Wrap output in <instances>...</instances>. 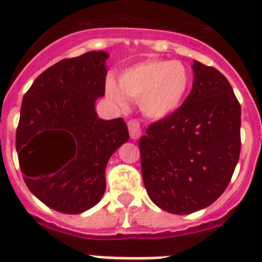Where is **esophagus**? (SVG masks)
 <instances>
[{"instance_id": "1", "label": "esophagus", "mask_w": 262, "mask_h": 262, "mask_svg": "<svg viewBox=\"0 0 262 262\" xmlns=\"http://www.w3.org/2000/svg\"><path fill=\"white\" fill-rule=\"evenodd\" d=\"M128 131H129V137H131V139H134V141H137V139L141 138L142 128H141V124H139L137 120L128 121Z\"/></svg>"}]
</instances>
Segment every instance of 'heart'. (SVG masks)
I'll use <instances>...</instances> for the list:
<instances>
[{"label":"heart","mask_w":262,"mask_h":262,"mask_svg":"<svg viewBox=\"0 0 262 262\" xmlns=\"http://www.w3.org/2000/svg\"><path fill=\"white\" fill-rule=\"evenodd\" d=\"M190 83V72L179 60L148 59L124 70L119 83L106 79L105 93L120 106L125 105L127 98L138 101L144 116L164 120L183 106Z\"/></svg>","instance_id":"b5f03b06"}]
</instances>
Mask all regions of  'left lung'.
<instances>
[{"instance_id":"obj_1","label":"left lung","mask_w":262,"mask_h":262,"mask_svg":"<svg viewBox=\"0 0 262 262\" xmlns=\"http://www.w3.org/2000/svg\"><path fill=\"white\" fill-rule=\"evenodd\" d=\"M193 85L183 106L152 123L139 141L148 198L161 210L200 211L229 185L241 151V105L216 69L193 60Z\"/></svg>"}]
</instances>
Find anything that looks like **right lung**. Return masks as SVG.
I'll return each instance as SVG.
<instances>
[{
  "instance_id": "add662e5",
  "label": "right lung",
  "mask_w": 262,
  "mask_h": 262,
  "mask_svg": "<svg viewBox=\"0 0 262 262\" xmlns=\"http://www.w3.org/2000/svg\"><path fill=\"white\" fill-rule=\"evenodd\" d=\"M105 51L63 59L25 93L16 150L28 189L47 207L81 214L105 192L108 161L129 139L121 118L104 120L96 101L105 93Z\"/></svg>"
}]
</instances>
